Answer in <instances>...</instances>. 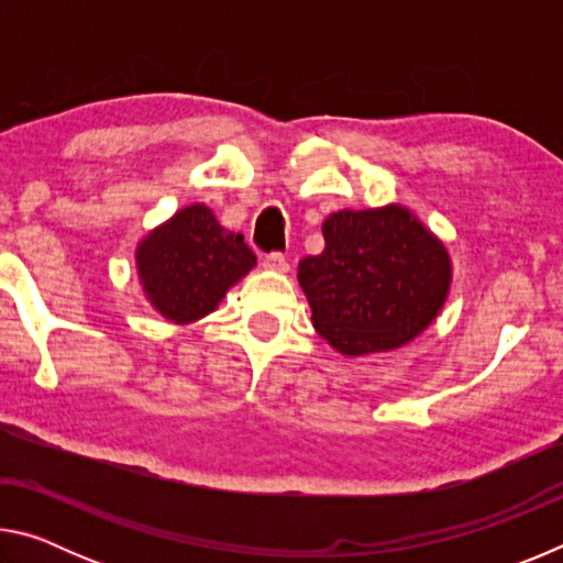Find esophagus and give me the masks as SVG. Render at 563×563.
Wrapping results in <instances>:
<instances>
[{"mask_svg": "<svg viewBox=\"0 0 563 563\" xmlns=\"http://www.w3.org/2000/svg\"><path fill=\"white\" fill-rule=\"evenodd\" d=\"M263 265H265V268L278 271V273H288V271H290V263H288V258H285V255H283V253H278V251H273V253H268V255H263Z\"/></svg>", "mask_w": 563, "mask_h": 563, "instance_id": "1", "label": "esophagus"}]
</instances>
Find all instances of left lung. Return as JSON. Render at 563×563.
<instances>
[{
  "label": "left lung",
  "mask_w": 563,
  "mask_h": 563,
  "mask_svg": "<svg viewBox=\"0 0 563 563\" xmlns=\"http://www.w3.org/2000/svg\"><path fill=\"white\" fill-rule=\"evenodd\" d=\"M325 251L298 265L312 325L342 355L405 345L442 310L446 247L402 206L338 211L322 223Z\"/></svg>",
  "instance_id": "left-lung-1"
}]
</instances>
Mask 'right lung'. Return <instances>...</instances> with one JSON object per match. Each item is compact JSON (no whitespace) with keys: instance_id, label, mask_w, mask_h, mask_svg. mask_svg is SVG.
Segmentation results:
<instances>
[{"instance_id":"add662e5","label":"right lung","mask_w":563,"mask_h":563,"mask_svg":"<svg viewBox=\"0 0 563 563\" xmlns=\"http://www.w3.org/2000/svg\"><path fill=\"white\" fill-rule=\"evenodd\" d=\"M139 278L161 316L194 322L216 310L225 290L255 265L241 233L216 221L211 208L188 206L158 225L136 251Z\"/></svg>"}]
</instances>
